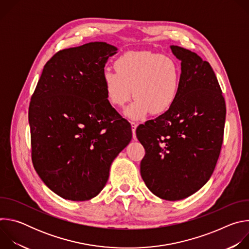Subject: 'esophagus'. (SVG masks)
<instances>
[{
  "instance_id": "esophagus-1",
  "label": "esophagus",
  "mask_w": 249,
  "mask_h": 249,
  "mask_svg": "<svg viewBox=\"0 0 249 249\" xmlns=\"http://www.w3.org/2000/svg\"><path fill=\"white\" fill-rule=\"evenodd\" d=\"M131 126H132V132H133V138L136 139V128L138 126V123L137 122H134L132 121L131 122Z\"/></svg>"
}]
</instances>
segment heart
Returning a JSON list of instances; mask_svg holds the SVG:
<instances>
[{"label":"heart","instance_id":"obj_1","mask_svg":"<svg viewBox=\"0 0 249 249\" xmlns=\"http://www.w3.org/2000/svg\"><path fill=\"white\" fill-rule=\"evenodd\" d=\"M112 71H105L103 86L109 102L117 107L134 95L135 102L125 111L132 119L144 117L149 111H167L178 95L181 72L177 62L148 51L124 53L114 62Z\"/></svg>","mask_w":249,"mask_h":249}]
</instances>
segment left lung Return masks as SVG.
I'll list each match as a JSON object with an SVG mask.
<instances>
[{
	"instance_id": "obj_1",
	"label": "left lung",
	"mask_w": 249,
	"mask_h": 249,
	"mask_svg": "<svg viewBox=\"0 0 249 249\" xmlns=\"http://www.w3.org/2000/svg\"><path fill=\"white\" fill-rule=\"evenodd\" d=\"M181 61L178 95L156 119L140 124L136 135L146 154L141 175L158 197L176 201L210 179L224 139L226 102L211 65L196 53L170 46Z\"/></svg>"
}]
</instances>
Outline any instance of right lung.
<instances>
[{
	"label": "right lung",
	"mask_w": 249,
	"mask_h": 249,
	"mask_svg": "<svg viewBox=\"0 0 249 249\" xmlns=\"http://www.w3.org/2000/svg\"><path fill=\"white\" fill-rule=\"evenodd\" d=\"M117 48L89 42L58 51L31 96V160L60 197L88 201L105 186L113 160L130 143L131 124L112 107L104 66Z\"/></svg>",
	"instance_id": "add662e5"
}]
</instances>
